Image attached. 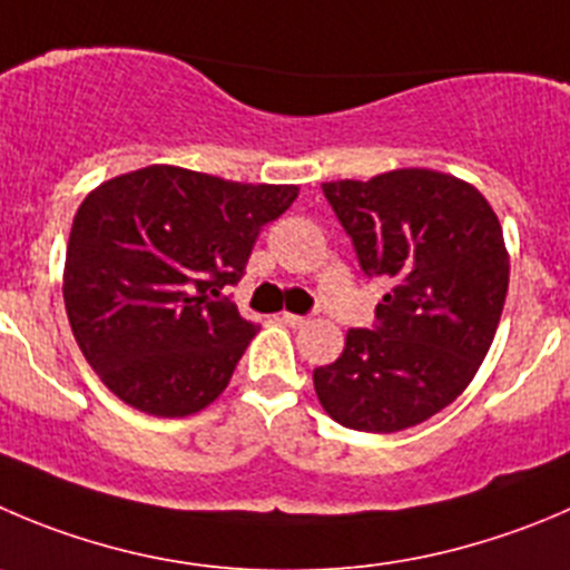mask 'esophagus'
I'll return each instance as SVG.
<instances>
[{"mask_svg": "<svg viewBox=\"0 0 570 570\" xmlns=\"http://www.w3.org/2000/svg\"><path fill=\"white\" fill-rule=\"evenodd\" d=\"M279 322L285 324V327H305L307 324V318L305 316H296V313H279Z\"/></svg>", "mask_w": 570, "mask_h": 570, "instance_id": "obj_1", "label": "esophagus"}]
</instances>
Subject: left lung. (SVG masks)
Masks as SVG:
<instances>
[{
	"instance_id": "obj_1",
	"label": "left lung",
	"mask_w": 570,
	"mask_h": 570,
	"mask_svg": "<svg viewBox=\"0 0 570 570\" xmlns=\"http://www.w3.org/2000/svg\"><path fill=\"white\" fill-rule=\"evenodd\" d=\"M361 268L392 282L375 330H350L341 357L313 372L338 425L394 433L451 405L479 372L501 322L509 252L490 200L428 167L370 181H324Z\"/></svg>"
}]
</instances>
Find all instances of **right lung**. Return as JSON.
<instances>
[{
  "instance_id": "1",
  "label": "right lung",
  "mask_w": 570,
  "mask_h": 570,
  "mask_svg": "<svg viewBox=\"0 0 570 570\" xmlns=\"http://www.w3.org/2000/svg\"><path fill=\"white\" fill-rule=\"evenodd\" d=\"M299 195L148 165L91 189L63 265V302L102 386L150 416H189L229 386L257 327L224 296L254 240Z\"/></svg>"
}]
</instances>
